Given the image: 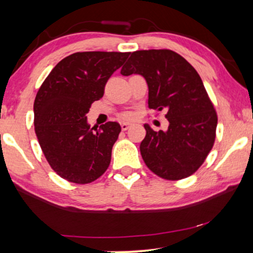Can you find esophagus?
<instances>
[{
  "instance_id": "obj_1",
  "label": "esophagus",
  "mask_w": 253,
  "mask_h": 253,
  "mask_svg": "<svg viewBox=\"0 0 253 253\" xmlns=\"http://www.w3.org/2000/svg\"><path fill=\"white\" fill-rule=\"evenodd\" d=\"M129 126H130V124H128V123H121V128H123V130L128 129Z\"/></svg>"
}]
</instances>
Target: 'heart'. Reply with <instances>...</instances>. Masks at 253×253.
Wrapping results in <instances>:
<instances>
[{"label": "heart", "mask_w": 253, "mask_h": 253, "mask_svg": "<svg viewBox=\"0 0 253 253\" xmlns=\"http://www.w3.org/2000/svg\"><path fill=\"white\" fill-rule=\"evenodd\" d=\"M127 117H128V115H127Z\"/></svg>", "instance_id": "b5f03b06"}]
</instances>
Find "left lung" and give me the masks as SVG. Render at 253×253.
<instances>
[{
	"label": "left lung",
	"mask_w": 253,
	"mask_h": 253,
	"mask_svg": "<svg viewBox=\"0 0 253 253\" xmlns=\"http://www.w3.org/2000/svg\"><path fill=\"white\" fill-rule=\"evenodd\" d=\"M141 75L149 86V107L167 109L168 130L144 125L140 153L147 168L169 181L193 175L215 140L217 115L201 77L171 50H141L130 54L121 75Z\"/></svg>",
	"instance_id": "left-lung-1"
}]
</instances>
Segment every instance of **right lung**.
<instances>
[{
    "instance_id": "add662e5",
    "label": "right lung",
    "mask_w": 253,
    "mask_h": 253,
    "mask_svg": "<svg viewBox=\"0 0 253 253\" xmlns=\"http://www.w3.org/2000/svg\"><path fill=\"white\" fill-rule=\"evenodd\" d=\"M128 56L129 52H76L60 60L38 90V141L54 172L66 181L86 184L108 169L121 127L109 121L94 130L86 114Z\"/></svg>"
}]
</instances>
